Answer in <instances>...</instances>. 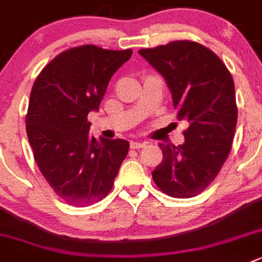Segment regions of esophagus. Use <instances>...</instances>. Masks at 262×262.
I'll list each match as a JSON object with an SVG mask.
<instances>
[{"mask_svg":"<svg viewBox=\"0 0 262 262\" xmlns=\"http://www.w3.org/2000/svg\"><path fill=\"white\" fill-rule=\"evenodd\" d=\"M145 145L146 143H144V141H131V143H129L131 149H140V148H144Z\"/></svg>","mask_w":262,"mask_h":262,"instance_id":"1","label":"esophagus"}]
</instances>
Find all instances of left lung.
Returning <instances> with one entry per match:
<instances>
[{
    "label": "left lung",
    "instance_id": "1",
    "mask_svg": "<svg viewBox=\"0 0 262 262\" xmlns=\"http://www.w3.org/2000/svg\"><path fill=\"white\" fill-rule=\"evenodd\" d=\"M139 54L163 77L178 118L188 123L184 144H159L163 159L151 172L154 183L173 198L198 195L215 180L233 144L238 111L230 72L217 55L191 41Z\"/></svg>",
    "mask_w": 262,
    "mask_h": 262
}]
</instances>
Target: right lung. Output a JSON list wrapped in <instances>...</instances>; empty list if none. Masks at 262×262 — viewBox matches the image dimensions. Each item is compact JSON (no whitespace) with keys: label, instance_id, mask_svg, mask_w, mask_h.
Segmentation results:
<instances>
[{"label":"right lung","instance_id":"right-lung-1","mask_svg":"<svg viewBox=\"0 0 262 262\" xmlns=\"http://www.w3.org/2000/svg\"><path fill=\"white\" fill-rule=\"evenodd\" d=\"M131 55L74 47L50 61L32 87L26 124L34 159L52 190L72 206L108 195L128 153L127 140L90 136L87 116L99 111L112 76Z\"/></svg>","mask_w":262,"mask_h":262}]
</instances>
